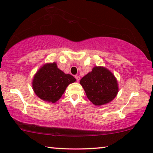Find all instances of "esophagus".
Here are the masks:
<instances>
[{
    "label": "esophagus",
    "instance_id": "34e87169",
    "mask_svg": "<svg viewBox=\"0 0 153 153\" xmlns=\"http://www.w3.org/2000/svg\"><path fill=\"white\" fill-rule=\"evenodd\" d=\"M75 79H76L77 82H79V80H80V76H75Z\"/></svg>",
    "mask_w": 153,
    "mask_h": 153
}]
</instances>
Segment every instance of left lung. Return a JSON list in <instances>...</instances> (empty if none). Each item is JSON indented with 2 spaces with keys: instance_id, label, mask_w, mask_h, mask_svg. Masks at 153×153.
<instances>
[{
  "instance_id": "1",
  "label": "left lung",
  "mask_w": 153,
  "mask_h": 153,
  "mask_svg": "<svg viewBox=\"0 0 153 153\" xmlns=\"http://www.w3.org/2000/svg\"><path fill=\"white\" fill-rule=\"evenodd\" d=\"M86 97L94 105L109 103L116 97L118 83L114 75L102 67H95L80 81Z\"/></svg>"
}]
</instances>
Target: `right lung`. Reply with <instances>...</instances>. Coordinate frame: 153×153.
<instances>
[{"label":"right lung","instance_id":"add662e5","mask_svg":"<svg viewBox=\"0 0 153 153\" xmlns=\"http://www.w3.org/2000/svg\"><path fill=\"white\" fill-rule=\"evenodd\" d=\"M76 79L58 69L55 62L43 66L35 75L33 87L39 99L55 103L65 92L66 88Z\"/></svg>","mask_w":153,"mask_h":153}]
</instances>
